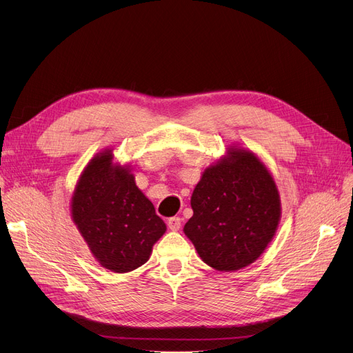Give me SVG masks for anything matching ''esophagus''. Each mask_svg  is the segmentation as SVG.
<instances>
[{
    "label": "esophagus",
    "mask_w": 353,
    "mask_h": 353,
    "mask_svg": "<svg viewBox=\"0 0 353 353\" xmlns=\"http://www.w3.org/2000/svg\"><path fill=\"white\" fill-rule=\"evenodd\" d=\"M167 226H169L170 230L177 232L181 226V219L180 217H170L169 220H167Z\"/></svg>",
    "instance_id": "34e87169"
}]
</instances>
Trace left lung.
<instances>
[{"instance_id": "8db88e82", "label": "left lung", "mask_w": 353, "mask_h": 353, "mask_svg": "<svg viewBox=\"0 0 353 353\" xmlns=\"http://www.w3.org/2000/svg\"><path fill=\"white\" fill-rule=\"evenodd\" d=\"M190 203L193 216L183 232L201 261L219 272L253 263L272 242L282 214L268 167L240 147H229L203 172Z\"/></svg>"}]
</instances>
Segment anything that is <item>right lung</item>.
I'll list each match as a JSON object with an SVG mask.
<instances>
[{"label": "right lung", "instance_id": "1", "mask_svg": "<svg viewBox=\"0 0 353 353\" xmlns=\"http://www.w3.org/2000/svg\"><path fill=\"white\" fill-rule=\"evenodd\" d=\"M71 217L96 261L114 273L144 265L165 232L130 165L116 163L111 148L85 165L71 197Z\"/></svg>", "mask_w": 353, "mask_h": 353}]
</instances>
